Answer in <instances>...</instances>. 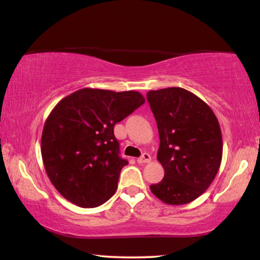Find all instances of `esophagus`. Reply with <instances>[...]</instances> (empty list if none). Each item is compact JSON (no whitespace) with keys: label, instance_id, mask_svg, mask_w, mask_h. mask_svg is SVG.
<instances>
[{"label":"esophagus","instance_id":"esophagus-1","mask_svg":"<svg viewBox=\"0 0 260 260\" xmlns=\"http://www.w3.org/2000/svg\"><path fill=\"white\" fill-rule=\"evenodd\" d=\"M151 160V156L149 155V153H143V155L138 158L137 159V161L138 163H141V164H145V163H149V161Z\"/></svg>","mask_w":260,"mask_h":260}]
</instances>
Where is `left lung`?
<instances>
[{
  "label": "left lung",
  "instance_id": "left-lung-1",
  "mask_svg": "<svg viewBox=\"0 0 260 260\" xmlns=\"http://www.w3.org/2000/svg\"><path fill=\"white\" fill-rule=\"evenodd\" d=\"M146 100L160 139L157 159L164 168V178L150 189L167 204H187L205 192L219 170V123L204 101L183 88L151 90Z\"/></svg>",
  "mask_w": 260,
  "mask_h": 260
}]
</instances>
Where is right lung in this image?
I'll use <instances>...</instances> for the list:
<instances>
[{"label": "right lung", "instance_id": "obj_1", "mask_svg": "<svg viewBox=\"0 0 260 260\" xmlns=\"http://www.w3.org/2000/svg\"><path fill=\"white\" fill-rule=\"evenodd\" d=\"M145 100L137 91L84 88L59 101L44 124L41 152L47 175L67 201L96 208L117 190L127 160L114 135Z\"/></svg>", "mask_w": 260, "mask_h": 260}]
</instances>
